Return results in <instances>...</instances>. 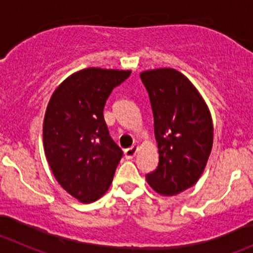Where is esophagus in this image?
Instances as JSON below:
<instances>
[{"mask_svg": "<svg viewBox=\"0 0 253 253\" xmlns=\"http://www.w3.org/2000/svg\"><path fill=\"white\" fill-rule=\"evenodd\" d=\"M137 151H138V146H137V144H133V146L129 147V148H127L126 151H125V156H126V158L131 159L136 156Z\"/></svg>", "mask_w": 253, "mask_h": 253, "instance_id": "esophagus-1", "label": "esophagus"}]
</instances>
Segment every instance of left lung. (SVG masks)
<instances>
[{
    "mask_svg": "<svg viewBox=\"0 0 253 253\" xmlns=\"http://www.w3.org/2000/svg\"><path fill=\"white\" fill-rule=\"evenodd\" d=\"M151 101L157 168L146 175L162 195H176L194 185L204 171L212 148L214 128L207 104L194 85L170 68L141 73Z\"/></svg>",
    "mask_w": 253,
    "mask_h": 253,
    "instance_id": "1",
    "label": "left lung"
}]
</instances>
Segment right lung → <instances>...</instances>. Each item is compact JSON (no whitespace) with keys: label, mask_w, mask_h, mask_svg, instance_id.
<instances>
[{"label":"right lung","mask_w":253,"mask_h":253,"mask_svg":"<svg viewBox=\"0 0 253 253\" xmlns=\"http://www.w3.org/2000/svg\"><path fill=\"white\" fill-rule=\"evenodd\" d=\"M129 70L87 68L61 83L43 124L46 161L63 188L82 203L100 199L112 183L124 152L109 133L104 107Z\"/></svg>","instance_id":"obj_1"}]
</instances>
